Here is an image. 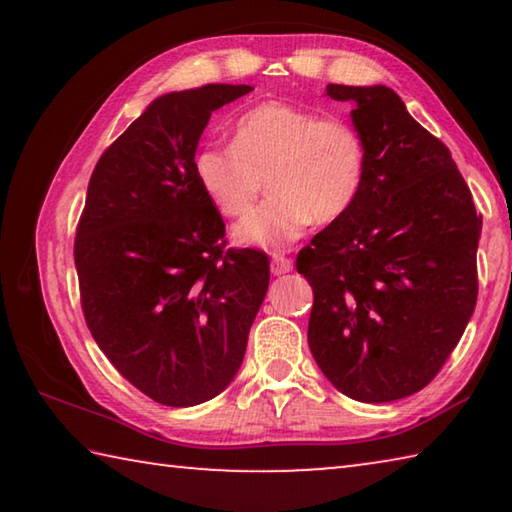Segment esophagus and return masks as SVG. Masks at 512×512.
<instances>
[{"label": "esophagus", "instance_id": "1", "mask_svg": "<svg viewBox=\"0 0 512 512\" xmlns=\"http://www.w3.org/2000/svg\"><path fill=\"white\" fill-rule=\"evenodd\" d=\"M271 271L275 273V275H284V273H289V271H293V262L291 259L284 255V253H273V259H271Z\"/></svg>", "mask_w": 512, "mask_h": 512}]
</instances>
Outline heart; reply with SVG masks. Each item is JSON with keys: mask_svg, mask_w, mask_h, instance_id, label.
<instances>
[{"mask_svg": "<svg viewBox=\"0 0 512 512\" xmlns=\"http://www.w3.org/2000/svg\"><path fill=\"white\" fill-rule=\"evenodd\" d=\"M192 169L207 203L228 219L250 210L266 178L271 196L235 225L232 239L275 250L314 221L334 223L352 210L366 185L368 146L350 121L268 101L235 121L232 146L198 149Z\"/></svg>", "mask_w": 512, "mask_h": 512, "instance_id": "heart-1", "label": "heart"}]
</instances>
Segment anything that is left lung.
<instances>
[{
    "label": "left lung",
    "instance_id": "8db88e82",
    "mask_svg": "<svg viewBox=\"0 0 512 512\" xmlns=\"http://www.w3.org/2000/svg\"><path fill=\"white\" fill-rule=\"evenodd\" d=\"M325 94L354 106L368 171L352 210L296 259L314 289L309 350L352 400H402L438 375L470 323L481 214L452 153L391 88L329 83Z\"/></svg>",
    "mask_w": 512,
    "mask_h": 512
}]
</instances>
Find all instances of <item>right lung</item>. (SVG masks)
Returning a JSON list of instances; mask_svg holds the SVG:
<instances>
[{"label":"right lung","instance_id":"right-lung-1","mask_svg":"<svg viewBox=\"0 0 512 512\" xmlns=\"http://www.w3.org/2000/svg\"><path fill=\"white\" fill-rule=\"evenodd\" d=\"M250 90L210 83L149 103L99 158L76 228L85 323L112 366L164 406L228 388L268 289L266 253L223 250V219L192 169L212 112Z\"/></svg>","mask_w":512,"mask_h":512}]
</instances>
